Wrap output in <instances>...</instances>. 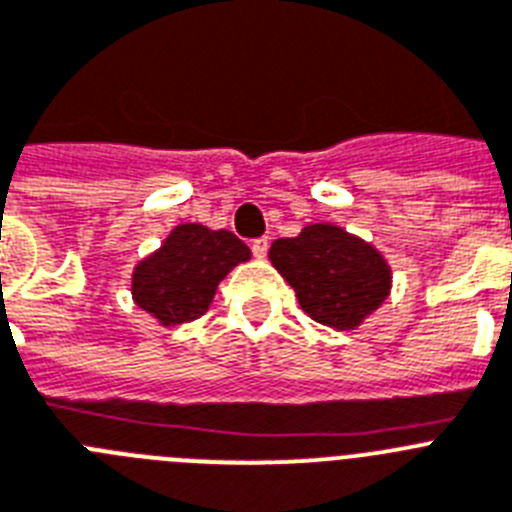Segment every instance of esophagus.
<instances>
[{"label":"esophagus","mask_w":512,"mask_h":512,"mask_svg":"<svg viewBox=\"0 0 512 512\" xmlns=\"http://www.w3.org/2000/svg\"><path fill=\"white\" fill-rule=\"evenodd\" d=\"M268 247H270L268 237H260V239H255V242H252V255H255L257 260H262V257L268 255Z\"/></svg>","instance_id":"obj_1"}]
</instances>
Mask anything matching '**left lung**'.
Listing matches in <instances>:
<instances>
[{
  "mask_svg": "<svg viewBox=\"0 0 512 512\" xmlns=\"http://www.w3.org/2000/svg\"><path fill=\"white\" fill-rule=\"evenodd\" d=\"M268 257L296 291L301 309L332 330H358L391 293L389 260L371 242L330 221L275 239Z\"/></svg>",
  "mask_w": 512,
  "mask_h": 512,
  "instance_id": "8db88e82",
  "label": "left lung"
}]
</instances>
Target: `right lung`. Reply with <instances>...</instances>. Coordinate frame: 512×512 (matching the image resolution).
<instances>
[{"mask_svg":"<svg viewBox=\"0 0 512 512\" xmlns=\"http://www.w3.org/2000/svg\"><path fill=\"white\" fill-rule=\"evenodd\" d=\"M250 257V247L231 231L177 224L162 247L136 262L131 299L162 327L193 322L206 314L226 275Z\"/></svg>","mask_w":512,"mask_h":512,"instance_id":"1","label":"right lung"}]
</instances>
